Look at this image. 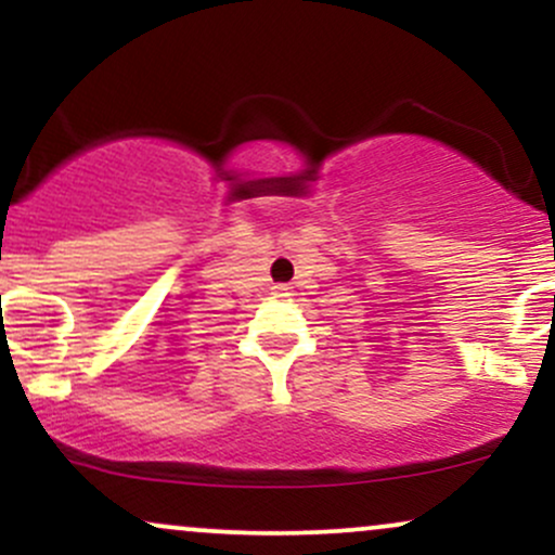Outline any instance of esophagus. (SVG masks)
I'll return each instance as SVG.
<instances>
[{"instance_id":"obj_1","label":"esophagus","mask_w":555,"mask_h":555,"mask_svg":"<svg viewBox=\"0 0 555 555\" xmlns=\"http://www.w3.org/2000/svg\"><path fill=\"white\" fill-rule=\"evenodd\" d=\"M271 295H273V297H289V295H292V286H286V284H273V286H271Z\"/></svg>"}]
</instances>
